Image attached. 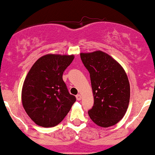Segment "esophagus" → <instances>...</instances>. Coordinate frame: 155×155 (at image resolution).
<instances>
[{"label":"esophagus","instance_id":"esophagus-1","mask_svg":"<svg viewBox=\"0 0 155 155\" xmlns=\"http://www.w3.org/2000/svg\"><path fill=\"white\" fill-rule=\"evenodd\" d=\"M76 99H77V100L80 101L81 100V94H78L76 95Z\"/></svg>","mask_w":155,"mask_h":155}]
</instances>
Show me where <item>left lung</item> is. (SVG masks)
Masks as SVG:
<instances>
[{
	"label": "left lung",
	"mask_w": 155,
	"mask_h": 155,
	"mask_svg": "<svg viewBox=\"0 0 155 155\" xmlns=\"http://www.w3.org/2000/svg\"><path fill=\"white\" fill-rule=\"evenodd\" d=\"M88 69L94 94V105L88 111L95 124L108 127L124 117L130 102V88L121 66L102 51L81 53Z\"/></svg>",
	"instance_id": "obj_1"
}]
</instances>
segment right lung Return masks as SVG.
<instances>
[{
	"instance_id": "obj_1",
	"label": "right lung",
	"mask_w": 155,
	"mask_h": 155,
	"mask_svg": "<svg viewBox=\"0 0 155 155\" xmlns=\"http://www.w3.org/2000/svg\"><path fill=\"white\" fill-rule=\"evenodd\" d=\"M73 59L74 55H44L28 73L22 86V105L29 117L39 126H56L76 101L62 78Z\"/></svg>"
}]
</instances>
